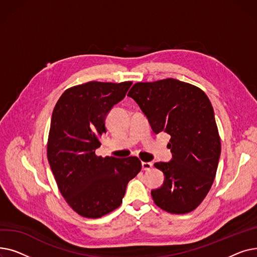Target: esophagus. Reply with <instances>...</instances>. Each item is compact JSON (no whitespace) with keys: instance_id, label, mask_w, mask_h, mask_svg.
<instances>
[{"instance_id":"esophagus-1","label":"esophagus","mask_w":257,"mask_h":257,"mask_svg":"<svg viewBox=\"0 0 257 257\" xmlns=\"http://www.w3.org/2000/svg\"><path fill=\"white\" fill-rule=\"evenodd\" d=\"M142 167H143V170L148 171V170H150L153 167V164L152 163H145V161H143Z\"/></svg>"}]
</instances>
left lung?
I'll use <instances>...</instances> for the list:
<instances>
[{"mask_svg": "<svg viewBox=\"0 0 257 257\" xmlns=\"http://www.w3.org/2000/svg\"><path fill=\"white\" fill-rule=\"evenodd\" d=\"M128 96L136 101L154 133L171 136L169 163H156L165 181L151 192L155 204L171 213H187L208 194L217 173L221 140L205 92L176 79L136 83Z\"/></svg>", "mask_w": 257, "mask_h": 257, "instance_id": "1", "label": "left lung"}]
</instances>
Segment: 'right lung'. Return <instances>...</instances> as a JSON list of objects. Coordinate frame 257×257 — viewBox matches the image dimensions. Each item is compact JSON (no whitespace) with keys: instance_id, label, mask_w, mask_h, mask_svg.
<instances>
[{"instance_id":"right-lung-1","label":"right lung","mask_w":257,"mask_h":257,"mask_svg":"<svg viewBox=\"0 0 257 257\" xmlns=\"http://www.w3.org/2000/svg\"><path fill=\"white\" fill-rule=\"evenodd\" d=\"M132 82H90L66 89L52 113L48 160L58 188L78 214L97 219L117 208L128 182L142 170L136 156L101 157L105 118Z\"/></svg>"}]
</instances>
